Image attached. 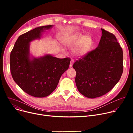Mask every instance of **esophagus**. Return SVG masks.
Returning a JSON list of instances; mask_svg holds the SVG:
<instances>
[{"label": "esophagus", "instance_id": "34e87169", "mask_svg": "<svg viewBox=\"0 0 133 133\" xmlns=\"http://www.w3.org/2000/svg\"><path fill=\"white\" fill-rule=\"evenodd\" d=\"M74 60H71V62H70V64H69V67H72L73 66V64H74Z\"/></svg>", "mask_w": 133, "mask_h": 133}]
</instances>
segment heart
<instances>
[{"label":"heart","instance_id":"heart-1","mask_svg":"<svg viewBox=\"0 0 133 133\" xmlns=\"http://www.w3.org/2000/svg\"><path fill=\"white\" fill-rule=\"evenodd\" d=\"M61 43L65 47L72 48V54L78 58L85 57L93 46L91 37L78 32L64 36L61 39ZM59 50L62 53L65 52V47L60 45H59Z\"/></svg>","mask_w":133,"mask_h":133}]
</instances>
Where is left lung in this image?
<instances>
[{
    "instance_id": "left-lung-1",
    "label": "left lung",
    "mask_w": 133,
    "mask_h": 133,
    "mask_svg": "<svg viewBox=\"0 0 133 133\" xmlns=\"http://www.w3.org/2000/svg\"><path fill=\"white\" fill-rule=\"evenodd\" d=\"M101 31L98 46L73 65L79 92L90 99L109 92L123 73L122 48L113 34L102 29Z\"/></svg>"
}]
</instances>
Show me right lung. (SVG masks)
<instances>
[{
    "mask_svg": "<svg viewBox=\"0 0 133 133\" xmlns=\"http://www.w3.org/2000/svg\"><path fill=\"white\" fill-rule=\"evenodd\" d=\"M53 25L40 26L19 37L11 52L12 78L23 90L31 96L44 97L57 88L61 76L67 71L71 59H59L50 54L36 58L30 54V43L40 39Z\"/></svg>",
    "mask_w": 133,
    "mask_h": 133,
    "instance_id": "1",
    "label": "right lung"
}]
</instances>
